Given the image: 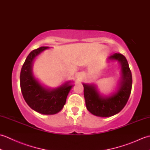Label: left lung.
I'll use <instances>...</instances> for the list:
<instances>
[{
	"mask_svg": "<svg viewBox=\"0 0 150 150\" xmlns=\"http://www.w3.org/2000/svg\"><path fill=\"white\" fill-rule=\"evenodd\" d=\"M110 60H117L121 66V79L117 90L110 96L103 97L94 84H83L84 96L87 110L94 115L108 117L122 110L128 100L132 87V75L126 57L114 53Z\"/></svg>",
	"mask_w": 150,
	"mask_h": 150,
	"instance_id": "8db88e82",
	"label": "left lung"
}]
</instances>
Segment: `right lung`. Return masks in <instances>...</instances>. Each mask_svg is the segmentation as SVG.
Segmentation results:
<instances>
[{"label":"right lung","instance_id":"add662e5","mask_svg":"<svg viewBox=\"0 0 150 150\" xmlns=\"http://www.w3.org/2000/svg\"><path fill=\"white\" fill-rule=\"evenodd\" d=\"M47 48L49 47H40L28 55L21 69L20 84L24 100L31 109L44 115H53L62 109L73 85L69 81L57 88L49 89L35 78L32 70L33 60Z\"/></svg>","mask_w":150,"mask_h":150}]
</instances>
